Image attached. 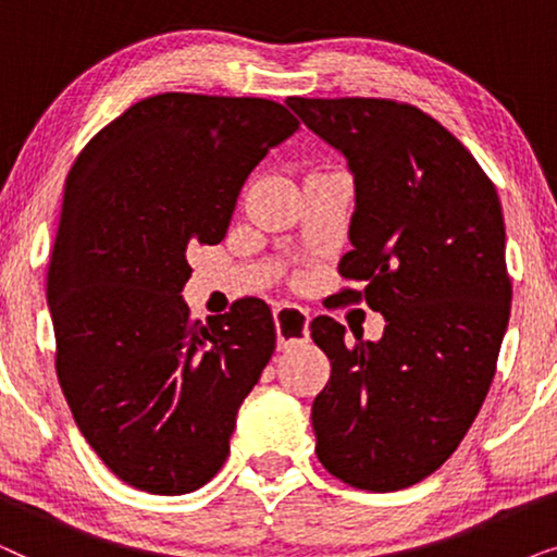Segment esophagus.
Segmentation results:
<instances>
[{
	"label": "esophagus",
	"instance_id": "1",
	"mask_svg": "<svg viewBox=\"0 0 557 557\" xmlns=\"http://www.w3.org/2000/svg\"><path fill=\"white\" fill-rule=\"evenodd\" d=\"M273 319H276L278 332V347H292L296 342H304L309 337V311L301 307H292V304H278L273 309Z\"/></svg>",
	"mask_w": 557,
	"mask_h": 557
}]
</instances>
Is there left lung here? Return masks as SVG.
I'll list each match as a JSON object with an SVG mask.
<instances>
[{
	"mask_svg": "<svg viewBox=\"0 0 557 557\" xmlns=\"http://www.w3.org/2000/svg\"><path fill=\"white\" fill-rule=\"evenodd\" d=\"M296 116L355 177L345 288L385 317L377 342L309 324L332 362L314 398L317 456L368 492L423 482L456 451L490 393L509 322L505 218L492 180L436 119L387 98H299Z\"/></svg>",
	"mask_w": 557,
	"mask_h": 557,
	"instance_id": "obj_1",
	"label": "left lung"
}]
</instances>
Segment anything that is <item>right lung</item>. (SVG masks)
<instances>
[{
  "label": "right lung",
  "instance_id": "add662e5",
  "mask_svg": "<svg viewBox=\"0 0 557 557\" xmlns=\"http://www.w3.org/2000/svg\"><path fill=\"white\" fill-rule=\"evenodd\" d=\"M296 128L265 98L159 94L67 174L48 271L55 370L90 448L136 490L195 492L231 454L276 324L261 299L193 322L187 250L225 238L248 174Z\"/></svg>",
  "mask_w": 557,
  "mask_h": 557
}]
</instances>
